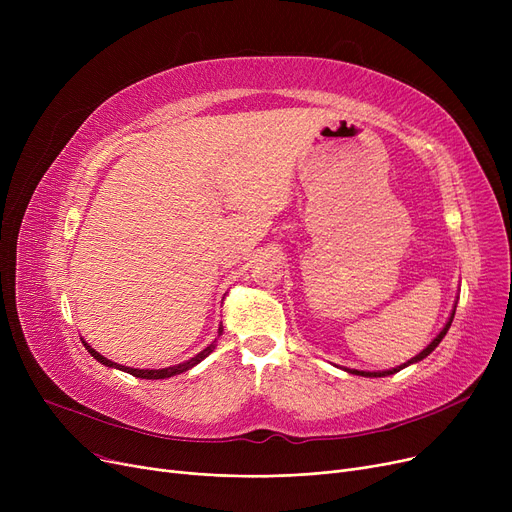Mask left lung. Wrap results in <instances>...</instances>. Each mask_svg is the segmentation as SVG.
I'll return each mask as SVG.
<instances>
[{
  "instance_id": "obj_1",
  "label": "left lung",
  "mask_w": 512,
  "mask_h": 512,
  "mask_svg": "<svg viewBox=\"0 0 512 512\" xmlns=\"http://www.w3.org/2000/svg\"><path fill=\"white\" fill-rule=\"evenodd\" d=\"M454 311H456V305H454V309H452V313H450V317H448V321L444 324V328L440 330V334L429 342L423 351L419 353V355H415L413 359H409L407 363H402V365H398V367H392V369H384V371H361V369H348V367H344V371H348V373H353V375H363V378H386V375H392V373H396V371H400V369H405V367H409V365H413V363H419V361H423L427 355H432V351L434 348L442 342V338L446 336V332H448V328H450V324H452V319H454Z\"/></svg>"
}]
</instances>
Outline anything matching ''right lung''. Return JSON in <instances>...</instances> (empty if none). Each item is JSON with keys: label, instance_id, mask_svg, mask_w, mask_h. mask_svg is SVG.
Returning a JSON list of instances; mask_svg holds the SVG:
<instances>
[{"label": "right lung", "instance_id": "right-lung-1", "mask_svg": "<svg viewBox=\"0 0 512 512\" xmlns=\"http://www.w3.org/2000/svg\"><path fill=\"white\" fill-rule=\"evenodd\" d=\"M222 332H224V328L220 326L218 336H222ZM80 340H83V338H80ZM83 344H85L87 351L91 353V357H93V359H97L101 365H105V367H114V369H120V371H126V373H130V375H134V378H141V380H166V378H172V375L184 373V371H188L191 367L199 365L205 357H209V355L213 353V348H215V340H213L209 346H205V348H203V351H201L199 355H195L193 359H188V361H184V363H178V365H172V367H164V369H134V367L118 365V363H114V361H110V359H105L103 355H99V353L95 351L93 346H89L85 340H83Z\"/></svg>", "mask_w": 512, "mask_h": 512}]
</instances>
